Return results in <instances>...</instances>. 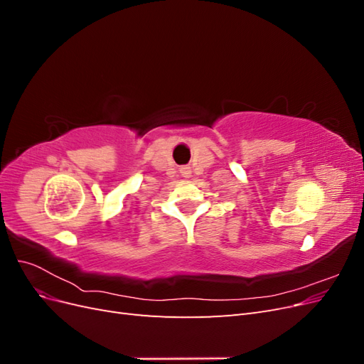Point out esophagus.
I'll list each match as a JSON object with an SVG mask.
<instances>
[{"label": "esophagus", "instance_id": "34e87169", "mask_svg": "<svg viewBox=\"0 0 364 364\" xmlns=\"http://www.w3.org/2000/svg\"><path fill=\"white\" fill-rule=\"evenodd\" d=\"M181 173L183 178H190L191 176V167H188V165H183V167H181Z\"/></svg>", "mask_w": 364, "mask_h": 364}]
</instances>
